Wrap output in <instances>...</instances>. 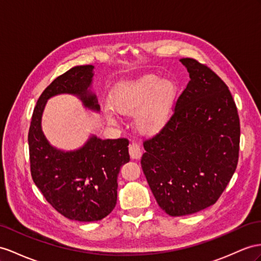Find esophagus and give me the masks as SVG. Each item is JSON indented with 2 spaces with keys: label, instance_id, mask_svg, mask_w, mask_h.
Returning a JSON list of instances; mask_svg holds the SVG:
<instances>
[{
  "label": "esophagus",
  "instance_id": "34e87169",
  "mask_svg": "<svg viewBox=\"0 0 261 261\" xmlns=\"http://www.w3.org/2000/svg\"><path fill=\"white\" fill-rule=\"evenodd\" d=\"M129 153H130L131 159H135V160L140 159L142 155L141 146H140V144L138 142H135V141L131 142L129 145Z\"/></svg>",
  "mask_w": 261,
  "mask_h": 261
}]
</instances>
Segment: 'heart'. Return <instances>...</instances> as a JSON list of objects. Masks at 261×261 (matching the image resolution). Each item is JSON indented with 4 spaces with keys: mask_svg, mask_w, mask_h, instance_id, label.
I'll return each instance as SVG.
<instances>
[{
    "mask_svg": "<svg viewBox=\"0 0 261 261\" xmlns=\"http://www.w3.org/2000/svg\"><path fill=\"white\" fill-rule=\"evenodd\" d=\"M176 87L170 79L149 75L123 84L116 90L112 103L117 111L132 115L136 110V126L142 133H154L169 121L174 107ZM111 120L116 115L108 112Z\"/></svg>",
    "mask_w": 261,
    "mask_h": 261,
    "instance_id": "obj_1",
    "label": "heart"
}]
</instances>
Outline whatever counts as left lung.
I'll use <instances>...</instances> for the list:
<instances>
[{"mask_svg": "<svg viewBox=\"0 0 261 261\" xmlns=\"http://www.w3.org/2000/svg\"><path fill=\"white\" fill-rule=\"evenodd\" d=\"M191 80L173 115L143 142L141 166L159 206L184 216L217 202L237 168L240 123L228 87L208 66L179 59Z\"/></svg>", "mask_w": 261, "mask_h": 261, "instance_id": "8db88e82", "label": "left lung"}]
</instances>
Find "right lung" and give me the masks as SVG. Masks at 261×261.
I'll return each instance as SVG.
<instances>
[{
    "label": "right lung",
    "instance_id": "obj_1",
    "mask_svg": "<svg viewBox=\"0 0 261 261\" xmlns=\"http://www.w3.org/2000/svg\"><path fill=\"white\" fill-rule=\"evenodd\" d=\"M92 69L91 65L75 66L53 80L37 100L29 131L33 181L59 214L78 222H96L115 208L119 171L130 161L129 140L91 137L79 150L64 152L46 140L41 119L47 99L59 93L76 95L98 111L96 95L88 89Z\"/></svg>",
    "mask_w": 261,
    "mask_h": 261
}]
</instances>
